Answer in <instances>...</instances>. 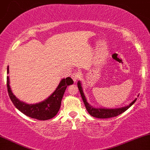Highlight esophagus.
Here are the masks:
<instances>
[{
  "instance_id": "1",
  "label": "esophagus",
  "mask_w": 150,
  "mask_h": 150,
  "mask_svg": "<svg viewBox=\"0 0 150 150\" xmlns=\"http://www.w3.org/2000/svg\"><path fill=\"white\" fill-rule=\"evenodd\" d=\"M80 77L81 74L80 73H78V72H75V73H73L71 75L72 79L74 80V82H77V81L80 78Z\"/></svg>"
}]
</instances>
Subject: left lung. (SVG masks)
Listing matches in <instances>:
<instances>
[{
	"mask_svg": "<svg viewBox=\"0 0 150 150\" xmlns=\"http://www.w3.org/2000/svg\"><path fill=\"white\" fill-rule=\"evenodd\" d=\"M77 87H78L79 90H80V94L81 96H82V100H83L84 104H85L86 109L87 110V111H88V113L91 115V116L98 118H108L118 116V115L121 114L122 113H123L124 111H126L127 109H128V108L135 102L136 100H137V99H135V100L130 103L128 106H124V107L122 108H110V109L109 108H94L87 103V99H86L85 94H84L83 89H82V85H81L80 81H78V82H77Z\"/></svg>",
	"mask_w": 150,
	"mask_h": 150,
	"instance_id": "obj_1",
	"label": "left lung"
}]
</instances>
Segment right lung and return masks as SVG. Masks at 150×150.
I'll list each match as a JSON object with an SVG mask.
<instances>
[{
	"label": "right lung",
	"mask_w": 150,
	"mask_h": 150,
	"mask_svg": "<svg viewBox=\"0 0 150 150\" xmlns=\"http://www.w3.org/2000/svg\"><path fill=\"white\" fill-rule=\"evenodd\" d=\"M8 73H9V68L8 67L7 73L8 74ZM73 80L69 77L63 79L56 90L49 98L38 104H27L19 100L13 94L10 87L9 77H7V87H8V94L15 107L26 116L41 120L51 119L57 114L61 108V101L65 89L68 86L73 85Z\"/></svg>",
	"instance_id": "1"
}]
</instances>
